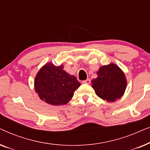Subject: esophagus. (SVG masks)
Segmentation results:
<instances>
[{"label":"esophagus","mask_w":150,"mask_h":150,"mask_svg":"<svg viewBox=\"0 0 150 150\" xmlns=\"http://www.w3.org/2000/svg\"><path fill=\"white\" fill-rule=\"evenodd\" d=\"M82 83L84 84H90V83H91V81H90V79H87V80H85V81H83Z\"/></svg>","instance_id":"1"}]
</instances>
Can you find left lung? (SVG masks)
I'll list each match as a JSON object with an SVG mask.
<instances>
[{
    "mask_svg": "<svg viewBox=\"0 0 150 150\" xmlns=\"http://www.w3.org/2000/svg\"><path fill=\"white\" fill-rule=\"evenodd\" d=\"M98 77L91 81L92 87L98 97L112 102L124 96L127 87L125 74L115 63L100 67L97 71Z\"/></svg>",
    "mask_w": 150,
    "mask_h": 150,
    "instance_id": "8db88e82",
    "label": "left lung"
}]
</instances>
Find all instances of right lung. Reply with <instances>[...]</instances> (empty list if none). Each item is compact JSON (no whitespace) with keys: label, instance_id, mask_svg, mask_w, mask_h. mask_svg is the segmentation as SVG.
<instances>
[{"label":"right lung","instance_id":"obj_1","mask_svg":"<svg viewBox=\"0 0 150 150\" xmlns=\"http://www.w3.org/2000/svg\"><path fill=\"white\" fill-rule=\"evenodd\" d=\"M81 86L74 76L63 69V65L46 63L35 76L34 87L43 101L53 106L66 104L71 100L74 93Z\"/></svg>","mask_w":150,"mask_h":150}]
</instances>
